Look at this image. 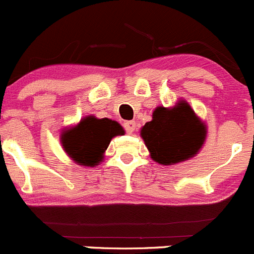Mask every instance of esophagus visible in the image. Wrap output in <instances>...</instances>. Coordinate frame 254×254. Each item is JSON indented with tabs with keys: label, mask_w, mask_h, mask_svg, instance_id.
<instances>
[{
	"label": "esophagus",
	"mask_w": 254,
	"mask_h": 254,
	"mask_svg": "<svg viewBox=\"0 0 254 254\" xmlns=\"http://www.w3.org/2000/svg\"><path fill=\"white\" fill-rule=\"evenodd\" d=\"M125 129L128 134H132L135 129V122L134 121H126L125 122Z\"/></svg>",
	"instance_id": "esophagus-1"
}]
</instances>
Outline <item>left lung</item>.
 Listing matches in <instances>:
<instances>
[{"instance_id": "obj_1", "label": "left lung", "mask_w": 254, "mask_h": 254, "mask_svg": "<svg viewBox=\"0 0 254 254\" xmlns=\"http://www.w3.org/2000/svg\"><path fill=\"white\" fill-rule=\"evenodd\" d=\"M206 135L205 122L183 99L172 107H155L152 121L140 128L150 158L160 165H174L194 158Z\"/></svg>"}]
</instances>
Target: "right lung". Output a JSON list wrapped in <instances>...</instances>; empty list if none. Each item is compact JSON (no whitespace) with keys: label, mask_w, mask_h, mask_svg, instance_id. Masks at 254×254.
<instances>
[{"label":"right lung","mask_w":254,"mask_h":254,"mask_svg":"<svg viewBox=\"0 0 254 254\" xmlns=\"http://www.w3.org/2000/svg\"><path fill=\"white\" fill-rule=\"evenodd\" d=\"M124 133L125 129L119 122L86 116L75 126L63 129L60 142L72 162L91 168L97 167L104 160L112 138Z\"/></svg>","instance_id":"1"}]
</instances>
